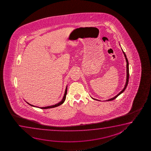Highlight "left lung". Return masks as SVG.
<instances>
[{
  "mask_svg": "<svg viewBox=\"0 0 151 151\" xmlns=\"http://www.w3.org/2000/svg\"><path fill=\"white\" fill-rule=\"evenodd\" d=\"M122 51H123V54H124V56H125V59H126V62H127V64H126V73H127L126 74H127V75H126V83H125V87H124V89H123L122 91L120 92V93H119V94L116 95V96H115L114 97H113V98H112V99H108V100H107L106 101H112V100H114V99H116V97H118L119 95H120L121 93H123V92L125 91V90L126 89V87H127V85H128V79H129V64H128V60H127V58L126 57V55L125 54V52H123V50H122ZM92 99H93L97 100V99H93V98H92ZM97 101H99V100H97Z\"/></svg>",
  "mask_w": 151,
  "mask_h": 151,
  "instance_id": "obj_1",
  "label": "left lung"
}]
</instances>
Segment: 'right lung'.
<instances>
[{"instance_id": "obj_1", "label": "right lung", "mask_w": 151, "mask_h": 151, "mask_svg": "<svg viewBox=\"0 0 151 151\" xmlns=\"http://www.w3.org/2000/svg\"><path fill=\"white\" fill-rule=\"evenodd\" d=\"M67 87H68V86H66V89H65V93H64V96H63V99H62V100H61V101H60L59 103H58V104H56L55 105H52L50 106H47V107H36L35 106L32 105H31V104H30L28 103H27L28 104H29V105L31 106H32V107H37L39 108H41V109H48V108H52L54 107H58L59 106L61 105H62V104L64 103V101H65V99H66V94H67Z\"/></svg>"}]
</instances>
